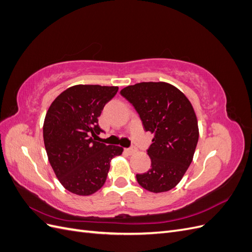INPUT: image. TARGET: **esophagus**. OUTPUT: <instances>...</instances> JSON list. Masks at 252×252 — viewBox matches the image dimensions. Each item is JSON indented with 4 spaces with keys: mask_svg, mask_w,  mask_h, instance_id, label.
Returning a JSON list of instances; mask_svg holds the SVG:
<instances>
[{
    "mask_svg": "<svg viewBox=\"0 0 252 252\" xmlns=\"http://www.w3.org/2000/svg\"><path fill=\"white\" fill-rule=\"evenodd\" d=\"M135 151H136V148H135V147H130V148H127V149H126V152H127V154H128V155H130V156H131V155H133Z\"/></svg>",
    "mask_w": 252,
    "mask_h": 252,
    "instance_id": "obj_1",
    "label": "esophagus"
}]
</instances>
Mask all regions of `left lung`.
<instances>
[{
	"instance_id": "1",
	"label": "left lung",
	"mask_w": 252,
	"mask_h": 252,
	"mask_svg": "<svg viewBox=\"0 0 252 252\" xmlns=\"http://www.w3.org/2000/svg\"><path fill=\"white\" fill-rule=\"evenodd\" d=\"M139 113L146 131L155 133L147 150L151 168L136 174L139 184L150 192H165L177 186L191 164L199 127L186 95L165 82H142L120 93Z\"/></svg>"
}]
</instances>
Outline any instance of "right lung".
<instances>
[{
    "label": "right lung",
    "instance_id": "1",
    "mask_svg": "<svg viewBox=\"0 0 252 252\" xmlns=\"http://www.w3.org/2000/svg\"><path fill=\"white\" fill-rule=\"evenodd\" d=\"M119 87L75 85L50 105L43 126L49 163L65 189L78 195L96 192L106 182L112 158L123 148L96 142L98 117Z\"/></svg>",
    "mask_w": 252,
    "mask_h": 252
}]
</instances>
